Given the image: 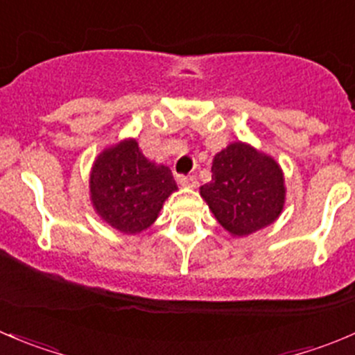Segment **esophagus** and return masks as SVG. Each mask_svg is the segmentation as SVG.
I'll use <instances>...</instances> for the list:
<instances>
[{
    "label": "esophagus",
    "mask_w": 355,
    "mask_h": 355,
    "mask_svg": "<svg viewBox=\"0 0 355 355\" xmlns=\"http://www.w3.org/2000/svg\"><path fill=\"white\" fill-rule=\"evenodd\" d=\"M178 184L184 187H198V178L194 175H178Z\"/></svg>",
    "instance_id": "1"
}]
</instances>
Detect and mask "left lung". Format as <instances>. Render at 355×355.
Segmentation results:
<instances>
[{"label": "left lung", "instance_id": "1", "mask_svg": "<svg viewBox=\"0 0 355 355\" xmlns=\"http://www.w3.org/2000/svg\"><path fill=\"white\" fill-rule=\"evenodd\" d=\"M211 171V182L200 187V196L232 235H249L280 216L284 173L270 156L234 142L214 156Z\"/></svg>", "mask_w": 355, "mask_h": 355}]
</instances>
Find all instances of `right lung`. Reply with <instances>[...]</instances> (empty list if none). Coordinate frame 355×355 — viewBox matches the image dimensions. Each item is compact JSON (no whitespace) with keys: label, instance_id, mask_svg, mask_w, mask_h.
Wrapping results in <instances>:
<instances>
[{"label":"right lung","instance_id":"add662e5","mask_svg":"<svg viewBox=\"0 0 355 355\" xmlns=\"http://www.w3.org/2000/svg\"><path fill=\"white\" fill-rule=\"evenodd\" d=\"M177 191L166 166L148 161L135 141L106 149L91 173V198L103 220L123 234L151 227L164 199Z\"/></svg>","mask_w":355,"mask_h":355}]
</instances>
